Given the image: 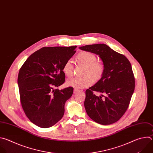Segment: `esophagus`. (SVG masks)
Returning <instances> with one entry per match:
<instances>
[{"instance_id":"1","label":"esophagus","mask_w":153,"mask_h":153,"mask_svg":"<svg viewBox=\"0 0 153 153\" xmlns=\"http://www.w3.org/2000/svg\"><path fill=\"white\" fill-rule=\"evenodd\" d=\"M78 91H79V90L75 88V89H74V93H76V92H78Z\"/></svg>"}]
</instances>
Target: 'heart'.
<instances>
[{
    "label": "heart",
    "mask_w": 153,
    "mask_h": 153,
    "mask_svg": "<svg viewBox=\"0 0 153 153\" xmlns=\"http://www.w3.org/2000/svg\"><path fill=\"white\" fill-rule=\"evenodd\" d=\"M76 58L79 63L85 66L82 73L84 77L71 79L67 81V85L76 89L83 88L102 78L105 71V65L102 61L97 60L96 55L88 51H82L77 55ZM63 72L68 77L73 75V65L71 60H68L65 63Z\"/></svg>",
    "instance_id": "b5f03b06"
}]
</instances>
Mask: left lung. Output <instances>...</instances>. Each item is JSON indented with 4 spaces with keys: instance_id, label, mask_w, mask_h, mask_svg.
Instances as JSON below:
<instances>
[{
    "instance_id": "left-lung-1",
    "label": "left lung",
    "mask_w": 153,
    "mask_h": 153,
    "mask_svg": "<svg viewBox=\"0 0 153 153\" xmlns=\"http://www.w3.org/2000/svg\"><path fill=\"white\" fill-rule=\"evenodd\" d=\"M80 49L98 55L105 65L102 78L85 91L84 107L96 123L110 125L126 112L135 88V78L127 58L105 44L86 45ZM102 94L97 96L94 91Z\"/></svg>"
}]
</instances>
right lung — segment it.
Segmentation results:
<instances>
[{
    "label": "right lung",
    "mask_w": 153,
    "mask_h": 153,
    "mask_svg": "<svg viewBox=\"0 0 153 153\" xmlns=\"http://www.w3.org/2000/svg\"><path fill=\"white\" fill-rule=\"evenodd\" d=\"M76 48H42L30 55L20 69L17 82L21 105L27 118L39 127H51L64 115L65 102L74 88H55L65 82L63 67Z\"/></svg>",
    "instance_id": "right-lung-1"
}]
</instances>
